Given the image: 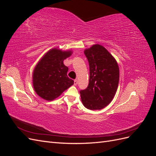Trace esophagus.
Instances as JSON below:
<instances>
[{
  "label": "esophagus",
  "instance_id": "1",
  "mask_svg": "<svg viewBox=\"0 0 156 156\" xmlns=\"http://www.w3.org/2000/svg\"><path fill=\"white\" fill-rule=\"evenodd\" d=\"M77 84H78V81L77 79H75V80H74V85H77Z\"/></svg>",
  "mask_w": 156,
  "mask_h": 156
}]
</instances>
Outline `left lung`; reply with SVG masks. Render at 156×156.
Wrapping results in <instances>:
<instances>
[{"instance_id": "8db88e82", "label": "left lung", "mask_w": 156, "mask_h": 156, "mask_svg": "<svg viewBox=\"0 0 156 156\" xmlns=\"http://www.w3.org/2000/svg\"><path fill=\"white\" fill-rule=\"evenodd\" d=\"M89 64L87 88L80 91L83 105L90 110H100L108 105L116 92L119 68L114 57L103 46L94 45L84 51Z\"/></svg>"}]
</instances>
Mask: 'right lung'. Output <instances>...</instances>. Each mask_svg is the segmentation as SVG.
Instances as JSON below:
<instances>
[{
	"instance_id": "right-lung-1",
	"label": "right lung",
	"mask_w": 156,
	"mask_h": 156,
	"mask_svg": "<svg viewBox=\"0 0 156 156\" xmlns=\"http://www.w3.org/2000/svg\"><path fill=\"white\" fill-rule=\"evenodd\" d=\"M71 54V51L53 49L37 63L33 72V86L39 96L53 100L73 85L74 81L67 75L68 68L63 63Z\"/></svg>"
}]
</instances>
